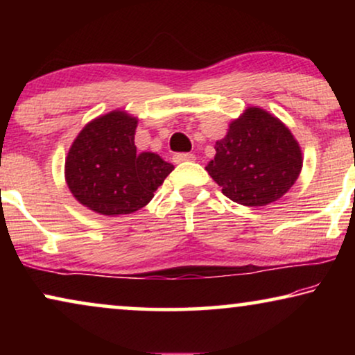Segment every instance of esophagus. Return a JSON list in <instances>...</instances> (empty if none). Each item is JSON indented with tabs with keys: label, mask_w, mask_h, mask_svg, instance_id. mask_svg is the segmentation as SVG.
Instances as JSON below:
<instances>
[{
	"label": "esophagus",
	"mask_w": 355,
	"mask_h": 355,
	"mask_svg": "<svg viewBox=\"0 0 355 355\" xmlns=\"http://www.w3.org/2000/svg\"><path fill=\"white\" fill-rule=\"evenodd\" d=\"M174 163H184V162H196V155L193 153H176L173 157Z\"/></svg>",
	"instance_id": "esophagus-1"
}]
</instances>
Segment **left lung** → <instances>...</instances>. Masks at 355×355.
I'll use <instances>...</instances> for the list:
<instances>
[{"instance_id":"1","label":"left lung","mask_w":355,"mask_h":355,"mask_svg":"<svg viewBox=\"0 0 355 355\" xmlns=\"http://www.w3.org/2000/svg\"><path fill=\"white\" fill-rule=\"evenodd\" d=\"M215 150L205 169L227 198L245 207L279 200L302 171V150L293 132L259 106L232 119Z\"/></svg>"}]
</instances>
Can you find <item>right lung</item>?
Segmentation results:
<instances>
[{
    "label": "right lung",
    "mask_w": 355,
    "mask_h": 355,
    "mask_svg": "<svg viewBox=\"0 0 355 355\" xmlns=\"http://www.w3.org/2000/svg\"><path fill=\"white\" fill-rule=\"evenodd\" d=\"M137 123L128 111H110L87 123L72 142L64 163L66 184L89 210L105 216L137 211L174 169L157 153L137 152Z\"/></svg>",
    "instance_id": "add662e5"
}]
</instances>
